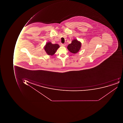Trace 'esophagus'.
<instances>
[{
	"label": "esophagus",
	"instance_id": "34e87169",
	"mask_svg": "<svg viewBox=\"0 0 123 123\" xmlns=\"http://www.w3.org/2000/svg\"><path fill=\"white\" fill-rule=\"evenodd\" d=\"M61 46L62 47H65V44H63V43H62L61 44Z\"/></svg>",
	"mask_w": 123,
	"mask_h": 123
}]
</instances>
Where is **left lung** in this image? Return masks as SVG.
Here are the masks:
<instances>
[{"label": "left lung", "mask_w": 123, "mask_h": 123, "mask_svg": "<svg viewBox=\"0 0 123 123\" xmlns=\"http://www.w3.org/2000/svg\"><path fill=\"white\" fill-rule=\"evenodd\" d=\"M81 47V43L77 39H75L72 40L71 43L68 45L67 48L70 52L76 54L80 51Z\"/></svg>", "instance_id": "obj_1"}]
</instances>
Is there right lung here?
Masks as SVG:
<instances>
[{
    "instance_id": "obj_1",
    "label": "right lung",
    "mask_w": 123,
    "mask_h": 123,
    "mask_svg": "<svg viewBox=\"0 0 123 123\" xmlns=\"http://www.w3.org/2000/svg\"><path fill=\"white\" fill-rule=\"evenodd\" d=\"M60 46L58 44H52L51 42H48L44 47V50L49 55H53L55 54Z\"/></svg>"
}]
</instances>
